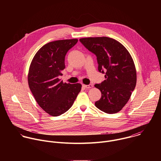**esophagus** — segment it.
<instances>
[{"mask_svg":"<svg viewBox=\"0 0 161 161\" xmlns=\"http://www.w3.org/2000/svg\"><path fill=\"white\" fill-rule=\"evenodd\" d=\"M82 86L84 88H92L93 87V85H92V84H90V85H84V84H83Z\"/></svg>","mask_w":161,"mask_h":161,"instance_id":"34e87169","label":"esophagus"}]
</instances>
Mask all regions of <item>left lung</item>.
Returning <instances> with one entry per match:
<instances>
[{
	"label": "left lung",
	"mask_w": 161,
	"mask_h": 161,
	"mask_svg": "<svg viewBox=\"0 0 161 161\" xmlns=\"http://www.w3.org/2000/svg\"><path fill=\"white\" fill-rule=\"evenodd\" d=\"M80 41L96 55L98 70L105 73L106 80L94 85L102 94L96 106L109 114L119 112L136 85V70L130 54L124 45L110 37H85Z\"/></svg>",
	"instance_id": "1"
}]
</instances>
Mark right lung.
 <instances>
[{"instance_id": "right-lung-1", "label": "right lung", "mask_w": 161, "mask_h": 161, "mask_svg": "<svg viewBox=\"0 0 161 161\" xmlns=\"http://www.w3.org/2000/svg\"><path fill=\"white\" fill-rule=\"evenodd\" d=\"M77 39L58 40L42 47L30 65L28 83L39 106L50 115L57 117L69 109L81 89L80 83L60 81L65 56Z\"/></svg>"}]
</instances>
